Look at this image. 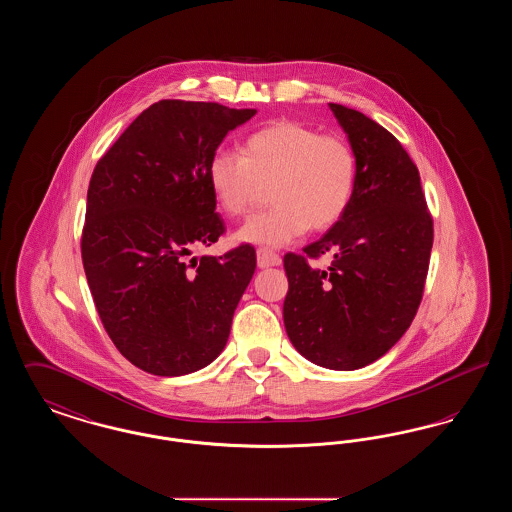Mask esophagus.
I'll return each instance as SVG.
<instances>
[{
	"label": "esophagus",
	"instance_id": "obj_1",
	"mask_svg": "<svg viewBox=\"0 0 512 512\" xmlns=\"http://www.w3.org/2000/svg\"><path fill=\"white\" fill-rule=\"evenodd\" d=\"M282 263L280 255L268 247H259L257 249V265L259 268L278 267Z\"/></svg>",
	"mask_w": 512,
	"mask_h": 512
}]
</instances>
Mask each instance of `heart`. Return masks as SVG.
Wrapping results in <instances>:
<instances>
[{
  "label": "heart",
  "mask_w": 512,
  "mask_h": 512,
  "mask_svg": "<svg viewBox=\"0 0 512 512\" xmlns=\"http://www.w3.org/2000/svg\"><path fill=\"white\" fill-rule=\"evenodd\" d=\"M240 151H217L207 165L209 188L228 217L245 215L261 186L270 184L272 205L236 232L240 242L290 244L307 228H332L353 203L359 157L338 134H320L301 122H270L251 132Z\"/></svg>",
  "instance_id": "obj_1"
}]
</instances>
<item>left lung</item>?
<instances>
[{"label": "left lung", "mask_w": 512, "mask_h": 512, "mask_svg": "<svg viewBox=\"0 0 512 512\" xmlns=\"http://www.w3.org/2000/svg\"><path fill=\"white\" fill-rule=\"evenodd\" d=\"M359 157L351 207L303 253H286L284 324L315 365L357 370L386 355L422 301L434 219L420 174L399 140L363 113L330 103ZM330 254L328 269L311 260Z\"/></svg>", "instance_id": "obj_1"}]
</instances>
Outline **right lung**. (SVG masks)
Masks as SVG:
<instances>
[{
    "instance_id": "right-lung-1",
    "label": "right lung",
    "mask_w": 512,
    "mask_h": 512,
    "mask_svg": "<svg viewBox=\"0 0 512 512\" xmlns=\"http://www.w3.org/2000/svg\"><path fill=\"white\" fill-rule=\"evenodd\" d=\"M255 109L161 99L107 149L90 178L82 265L101 324L130 363L182 376L213 363L255 272V249L188 259L226 232L207 165Z\"/></svg>"
}]
</instances>
